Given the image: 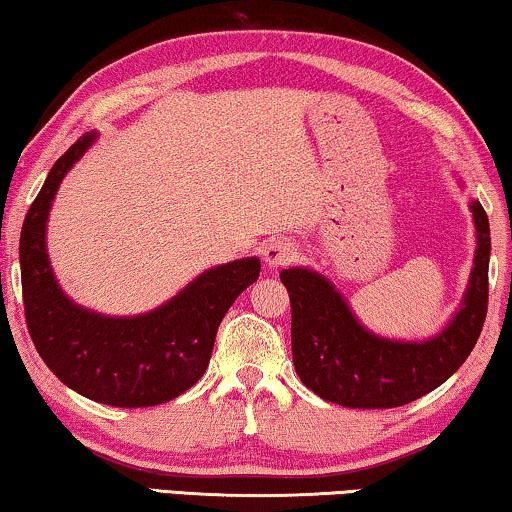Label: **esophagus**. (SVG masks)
<instances>
[{"instance_id":"obj_1","label":"esophagus","mask_w":512,"mask_h":512,"mask_svg":"<svg viewBox=\"0 0 512 512\" xmlns=\"http://www.w3.org/2000/svg\"><path fill=\"white\" fill-rule=\"evenodd\" d=\"M295 254H298V249H295V244L286 238H272L263 247V261L272 270L284 268V265L293 261Z\"/></svg>"}]
</instances>
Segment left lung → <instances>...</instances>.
Listing matches in <instances>:
<instances>
[{"instance_id": "1", "label": "left lung", "mask_w": 512, "mask_h": 512, "mask_svg": "<svg viewBox=\"0 0 512 512\" xmlns=\"http://www.w3.org/2000/svg\"><path fill=\"white\" fill-rule=\"evenodd\" d=\"M478 231L469 291L453 323L422 344L381 339L355 321L346 302L321 274L281 270L291 298L293 365L300 381L325 402L346 409H395L448 381L476 346L487 316L490 221L473 201Z\"/></svg>"}]
</instances>
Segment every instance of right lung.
Here are the masks:
<instances>
[{
	"instance_id": "obj_1",
	"label": "right lung",
	"mask_w": 512,
	"mask_h": 512,
	"mask_svg": "<svg viewBox=\"0 0 512 512\" xmlns=\"http://www.w3.org/2000/svg\"><path fill=\"white\" fill-rule=\"evenodd\" d=\"M78 138L50 168L20 233L22 302L29 337L59 381L94 402L138 409L180 397L210 365L221 318L258 279L261 261L219 265L150 314L108 318L80 309L59 291L46 254V221L59 182L94 143Z\"/></svg>"
}]
</instances>
